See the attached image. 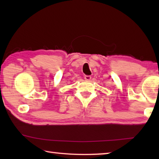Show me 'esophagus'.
<instances>
[{"instance_id":"34e87169","label":"esophagus","mask_w":159,"mask_h":159,"mask_svg":"<svg viewBox=\"0 0 159 159\" xmlns=\"http://www.w3.org/2000/svg\"><path fill=\"white\" fill-rule=\"evenodd\" d=\"M84 79H85V80H90L91 79V76H85Z\"/></svg>"}]
</instances>
